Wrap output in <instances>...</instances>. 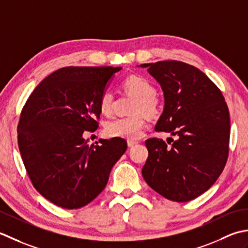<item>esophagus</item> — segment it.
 Listing matches in <instances>:
<instances>
[{"instance_id":"esophagus-1","label":"esophagus","mask_w":248,"mask_h":248,"mask_svg":"<svg viewBox=\"0 0 248 248\" xmlns=\"http://www.w3.org/2000/svg\"><path fill=\"white\" fill-rule=\"evenodd\" d=\"M137 143H138L137 141H134V140H128L127 141V144H128L129 148H131V146H135Z\"/></svg>"}]
</instances>
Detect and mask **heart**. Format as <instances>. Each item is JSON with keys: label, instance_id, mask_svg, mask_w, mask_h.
Instances as JSON below:
<instances>
[{"label": "heart", "instance_id": "obj_1", "mask_svg": "<svg viewBox=\"0 0 248 248\" xmlns=\"http://www.w3.org/2000/svg\"><path fill=\"white\" fill-rule=\"evenodd\" d=\"M123 89L136 97L130 112L133 115L117 118L106 124L105 131L109 137L128 140L139 139L145 128V116L151 119L159 117L163 103L155 94V88L148 79L139 75H130L122 81ZM113 108V94L106 90L99 97V109L104 114H110Z\"/></svg>", "mask_w": 248, "mask_h": 248}]
</instances>
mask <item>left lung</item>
<instances>
[{
    "mask_svg": "<svg viewBox=\"0 0 248 248\" xmlns=\"http://www.w3.org/2000/svg\"><path fill=\"white\" fill-rule=\"evenodd\" d=\"M141 67H148L164 91L165 109L155 130L178 136L171 146L160 138L145 141L149 156L142 175L165 198L190 201L208 190L226 166L228 106L216 84L193 65L160 61Z\"/></svg>",
    "mask_w": 248,
    "mask_h": 248,
    "instance_id": "1",
    "label": "left lung"
}]
</instances>
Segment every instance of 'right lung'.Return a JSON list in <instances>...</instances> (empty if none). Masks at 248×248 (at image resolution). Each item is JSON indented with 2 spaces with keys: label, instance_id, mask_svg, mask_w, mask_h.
<instances>
[{
  "label": "right lung",
  "instance_id": "obj_1",
  "mask_svg": "<svg viewBox=\"0 0 248 248\" xmlns=\"http://www.w3.org/2000/svg\"><path fill=\"white\" fill-rule=\"evenodd\" d=\"M120 69L60 68L23 106L17 133L25 170L38 193L61 208L79 209L94 200L127 149L123 138L100 139V144L89 146L82 137L97 129L99 97Z\"/></svg>",
  "mask_w": 248,
  "mask_h": 248
}]
</instances>
